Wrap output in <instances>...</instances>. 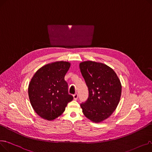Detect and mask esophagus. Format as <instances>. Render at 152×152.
I'll use <instances>...</instances> for the list:
<instances>
[{
  "instance_id": "esophagus-1",
  "label": "esophagus",
  "mask_w": 152,
  "mask_h": 152,
  "mask_svg": "<svg viewBox=\"0 0 152 152\" xmlns=\"http://www.w3.org/2000/svg\"><path fill=\"white\" fill-rule=\"evenodd\" d=\"M73 98L75 100H77L78 98V94H75L73 95Z\"/></svg>"
}]
</instances>
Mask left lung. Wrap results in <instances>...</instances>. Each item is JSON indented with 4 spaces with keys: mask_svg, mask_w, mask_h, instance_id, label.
<instances>
[{
    "mask_svg": "<svg viewBox=\"0 0 152 152\" xmlns=\"http://www.w3.org/2000/svg\"><path fill=\"white\" fill-rule=\"evenodd\" d=\"M79 68L89 90V97L81 104L84 116L94 123L108 118L116 110L121 95V84L114 70L92 61L80 63Z\"/></svg>",
    "mask_w": 152,
    "mask_h": 152,
    "instance_id": "left-lung-1",
    "label": "left lung"
}]
</instances>
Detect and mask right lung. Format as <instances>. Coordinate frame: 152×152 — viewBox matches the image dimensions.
I'll return each instance as SVG.
<instances>
[{"mask_svg":"<svg viewBox=\"0 0 152 152\" xmlns=\"http://www.w3.org/2000/svg\"><path fill=\"white\" fill-rule=\"evenodd\" d=\"M70 67L68 61H55L39 69L28 86L32 107L43 119L52 121L65 110L73 97L68 94L65 76Z\"/></svg>","mask_w":152,"mask_h":152,"instance_id":"add662e5","label":"right lung"}]
</instances>
